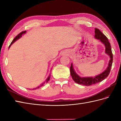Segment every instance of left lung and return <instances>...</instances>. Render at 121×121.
Returning a JSON list of instances; mask_svg holds the SVG:
<instances>
[{
    "instance_id": "obj_1",
    "label": "left lung",
    "mask_w": 121,
    "mask_h": 121,
    "mask_svg": "<svg viewBox=\"0 0 121 121\" xmlns=\"http://www.w3.org/2000/svg\"><path fill=\"white\" fill-rule=\"evenodd\" d=\"M95 37L97 39L100 40V42L103 43L106 47L105 52L110 56V60L108 64V66L107 69L102 73L99 74L95 77H86V78H81L74 71L73 64L71 63L70 67V73L74 81L78 84H81L85 86H90L91 85L95 84L101 82L107 78L110 72V70L112 67V61H113V54L111 48V45L109 42L108 38L102 33L100 30L95 28Z\"/></svg>"
}]
</instances>
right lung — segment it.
<instances>
[{
  "instance_id": "obj_1",
  "label": "right lung",
  "mask_w": 121,
  "mask_h": 121,
  "mask_svg": "<svg viewBox=\"0 0 121 121\" xmlns=\"http://www.w3.org/2000/svg\"><path fill=\"white\" fill-rule=\"evenodd\" d=\"M26 30H24V31H22L21 33H20V34H18L16 37H15L14 39H13V40H12V42H11V44L10 45V46H9V47H10V46H11V45L14 42H15V41H16L18 39H19L20 38H21V37H22V35L23 34H25V33H26ZM50 75H49V76L48 77V78L46 79V80L45 81V82H44V83H43V84H40V85L39 86H38L37 87H36V88H34V89H37V88H39V87H42V86H43V85L45 83H48V81H49V79H50Z\"/></svg>"
}]
</instances>
